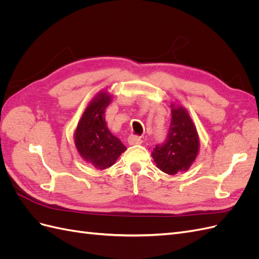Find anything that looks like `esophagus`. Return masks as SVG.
I'll use <instances>...</instances> for the list:
<instances>
[{"instance_id": "esophagus-1", "label": "esophagus", "mask_w": 259, "mask_h": 259, "mask_svg": "<svg viewBox=\"0 0 259 259\" xmlns=\"http://www.w3.org/2000/svg\"><path fill=\"white\" fill-rule=\"evenodd\" d=\"M142 143H143L142 138L138 137V136H136V135H131V136L128 137V144H130L131 146H134V145H140Z\"/></svg>"}]
</instances>
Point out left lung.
<instances>
[{"mask_svg": "<svg viewBox=\"0 0 259 259\" xmlns=\"http://www.w3.org/2000/svg\"><path fill=\"white\" fill-rule=\"evenodd\" d=\"M171 119L165 142L156 145L152 158L162 171L175 175L188 170L199 153L197 128L185 108L171 105Z\"/></svg>", "mask_w": 259, "mask_h": 259, "instance_id": "obj_1", "label": "left lung"}]
</instances>
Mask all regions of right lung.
Returning <instances> with one entry per match:
<instances>
[{
  "label": "right lung",
  "mask_w": 259,
  "mask_h": 259,
  "mask_svg": "<svg viewBox=\"0 0 259 259\" xmlns=\"http://www.w3.org/2000/svg\"><path fill=\"white\" fill-rule=\"evenodd\" d=\"M111 99L107 92L98 93L86 107L74 134V144L80 155L98 169L112 166L126 150L121 140L111 134L105 120L106 108Z\"/></svg>",
  "instance_id": "obj_1"
}]
</instances>
